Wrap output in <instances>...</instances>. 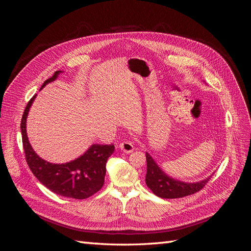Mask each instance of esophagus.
Here are the masks:
<instances>
[{"instance_id":"34e87169","label":"esophagus","mask_w":251,"mask_h":251,"mask_svg":"<svg viewBox=\"0 0 251 251\" xmlns=\"http://www.w3.org/2000/svg\"><path fill=\"white\" fill-rule=\"evenodd\" d=\"M119 148L121 149V151H126V153H132V151L135 150V147H134V143L131 142V141H123L120 144H119Z\"/></svg>"}]
</instances>
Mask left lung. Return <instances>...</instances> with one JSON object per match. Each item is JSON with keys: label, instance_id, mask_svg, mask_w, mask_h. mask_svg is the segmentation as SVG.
I'll return each instance as SVG.
<instances>
[{"label": "left lung", "instance_id": "obj_1", "mask_svg": "<svg viewBox=\"0 0 251 251\" xmlns=\"http://www.w3.org/2000/svg\"><path fill=\"white\" fill-rule=\"evenodd\" d=\"M147 165L146 183L151 191L160 198L176 199L194 195L201 191L210 179L207 178L206 180L198 182V183H184V182L174 180L166 176L148 153Z\"/></svg>", "mask_w": 251, "mask_h": 251}]
</instances>
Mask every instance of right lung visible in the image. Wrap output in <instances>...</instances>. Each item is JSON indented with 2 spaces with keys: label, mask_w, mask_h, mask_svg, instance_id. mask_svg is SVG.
<instances>
[{
  "label": "right lung",
  "mask_w": 251,
  "mask_h": 251,
  "mask_svg": "<svg viewBox=\"0 0 251 251\" xmlns=\"http://www.w3.org/2000/svg\"><path fill=\"white\" fill-rule=\"evenodd\" d=\"M60 72L55 71L50 78L45 80L42 88L54 80ZM35 96L36 94L28 101L21 121L23 148L29 169L42 184L54 194L72 199L89 198L102 187L105 163L115 147L114 144H93L82 156L64 164L43 160L34 153L26 133L27 115Z\"/></svg>",
  "instance_id": "add662e5"
}]
</instances>
